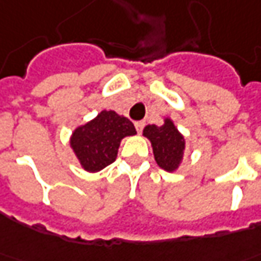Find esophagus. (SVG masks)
I'll return each mask as SVG.
<instances>
[{"label": "esophagus", "instance_id": "34e87169", "mask_svg": "<svg viewBox=\"0 0 261 261\" xmlns=\"http://www.w3.org/2000/svg\"><path fill=\"white\" fill-rule=\"evenodd\" d=\"M144 127H145V121H136V130L138 131V133H142Z\"/></svg>", "mask_w": 261, "mask_h": 261}]
</instances>
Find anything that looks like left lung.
I'll list each match as a JSON object with an SVG mask.
<instances>
[{"label": "left lung", "mask_w": 261, "mask_h": 261, "mask_svg": "<svg viewBox=\"0 0 261 261\" xmlns=\"http://www.w3.org/2000/svg\"><path fill=\"white\" fill-rule=\"evenodd\" d=\"M144 136L149 138L152 144L156 163L166 171H174L184 155L185 141L173 121L166 119L165 124L160 127L146 125Z\"/></svg>", "instance_id": "obj_1"}]
</instances>
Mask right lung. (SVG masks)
I'll return each instance as SVG.
<instances>
[{
    "label": "right lung",
    "instance_id": "right-lung-1",
    "mask_svg": "<svg viewBox=\"0 0 261 261\" xmlns=\"http://www.w3.org/2000/svg\"><path fill=\"white\" fill-rule=\"evenodd\" d=\"M136 133L127 117L113 111H102L94 120L73 133L70 144L83 167L95 173L113 163L120 141Z\"/></svg>",
    "mask_w": 261,
    "mask_h": 261
}]
</instances>
